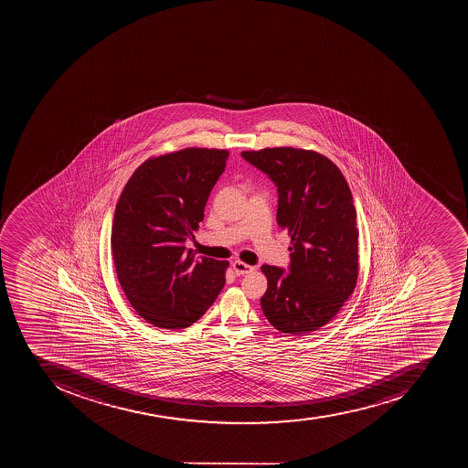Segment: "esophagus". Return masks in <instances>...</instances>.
Instances as JSON below:
<instances>
[{
	"instance_id": "1",
	"label": "esophagus",
	"mask_w": 468,
	"mask_h": 468,
	"mask_svg": "<svg viewBox=\"0 0 468 468\" xmlns=\"http://www.w3.org/2000/svg\"><path fill=\"white\" fill-rule=\"evenodd\" d=\"M232 269H234L236 275L239 276L247 275V273L253 272L254 271L253 266L247 265V263H244V261H236L234 263H232Z\"/></svg>"
}]
</instances>
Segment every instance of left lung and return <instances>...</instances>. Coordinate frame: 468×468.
<instances>
[{
  "label": "left lung",
  "mask_w": 468,
  "mask_h": 468,
  "mask_svg": "<svg viewBox=\"0 0 468 468\" xmlns=\"http://www.w3.org/2000/svg\"><path fill=\"white\" fill-rule=\"evenodd\" d=\"M278 187L276 222L291 237L290 268L263 265L261 310L273 328L304 335L335 317L358 278L357 214L338 166L314 151L241 152Z\"/></svg>",
  "instance_id": "left-lung-1"
}]
</instances>
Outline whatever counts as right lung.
<instances>
[{
    "instance_id": "add662e5",
    "label": "right lung",
    "mask_w": 468,
    "mask_h": 468,
    "mask_svg": "<svg viewBox=\"0 0 468 468\" xmlns=\"http://www.w3.org/2000/svg\"><path fill=\"white\" fill-rule=\"evenodd\" d=\"M225 149L187 147L149 158L122 190L111 229L118 282L133 309L161 329L199 321L225 283L229 261L186 249L224 173Z\"/></svg>"
}]
</instances>
